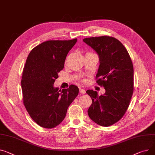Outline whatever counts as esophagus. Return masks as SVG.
Segmentation results:
<instances>
[{
	"mask_svg": "<svg viewBox=\"0 0 155 155\" xmlns=\"http://www.w3.org/2000/svg\"><path fill=\"white\" fill-rule=\"evenodd\" d=\"M79 93L81 94H86V91L85 89H83V88H80L79 89Z\"/></svg>",
	"mask_w": 155,
	"mask_h": 155,
	"instance_id": "1",
	"label": "esophagus"
}]
</instances>
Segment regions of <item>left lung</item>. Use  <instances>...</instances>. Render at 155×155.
Here are the masks:
<instances>
[{"instance_id": "left-lung-1", "label": "left lung", "mask_w": 155, "mask_h": 155, "mask_svg": "<svg viewBox=\"0 0 155 155\" xmlns=\"http://www.w3.org/2000/svg\"><path fill=\"white\" fill-rule=\"evenodd\" d=\"M83 41L98 55L96 82L105 89L101 96L92 89L86 91L92 99L87 113L96 124L111 126L121 119L129 106L133 93V63L124 45L114 38L101 36Z\"/></svg>"}]
</instances>
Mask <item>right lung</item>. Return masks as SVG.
Listing matches in <instances>:
<instances>
[{
  "instance_id": "add662e5",
  "label": "right lung",
  "mask_w": 155,
  "mask_h": 155,
  "mask_svg": "<svg viewBox=\"0 0 155 155\" xmlns=\"http://www.w3.org/2000/svg\"><path fill=\"white\" fill-rule=\"evenodd\" d=\"M77 41L44 42L27 58L21 81L23 102L32 119L44 128L59 125L78 95L79 88L75 85L62 90L54 86L69 51Z\"/></svg>"
}]
</instances>
